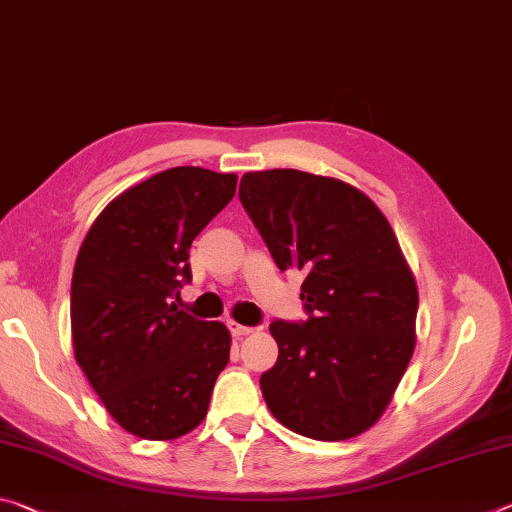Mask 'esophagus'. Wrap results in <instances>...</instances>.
I'll list each match as a JSON object with an SVG mask.
<instances>
[{"label": "esophagus", "instance_id": "esophagus-1", "mask_svg": "<svg viewBox=\"0 0 512 512\" xmlns=\"http://www.w3.org/2000/svg\"><path fill=\"white\" fill-rule=\"evenodd\" d=\"M227 328H230V332H232V337H246V335H250V332H253V328L250 326H241V323H237V321H227Z\"/></svg>", "mask_w": 512, "mask_h": 512}]
</instances>
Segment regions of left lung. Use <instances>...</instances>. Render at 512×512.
<instances>
[{
  "label": "left lung",
  "mask_w": 512,
  "mask_h": 512,
  "mask_svg": "<svg viewBox=\"0 0 512 512\" xmlns=\"http://www.w3.org/2000/svg\"><path fill=\"white\" fill-rule=\"evenodd\" d=\"M239 198L278 269L305 275L307 319L269 326L280 353L259 378L266 405L312 440L364 433L415 351L417 282L392 225L355 186L294 168L246 173Z\"/></svg>",
  "instance_id": "obj_1"
}]
</instances>
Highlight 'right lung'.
Masks as SVG:
<instances>
[{"label": "right lung", "instance_id": "obj_1", "mask_svg": "<svg viewBox=\"0 0 512 512\" xmlns=\"http://www.w3.org/2000/svg\"><path fill=\"white\" fill-rule=\"evenodd\" d=\"M237 191V175L177 166L109 202L81 243L72 344L109 415L143 440H175L207 415L230 332L170 303L191 282L189 248Z\"/></svg>", "mask_w": 512, "mask_h": 512}]
</instances>
